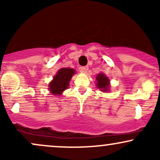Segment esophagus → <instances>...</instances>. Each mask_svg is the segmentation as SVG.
<instances>
[{"instance_id": "34e87169", "label": "esophagus", "mask_w": 160, "mask_h": 160, "mask_svg": "<svg viewBox=\"0 0 160 160\" xmlns=\"http://www.w3.org/2000/svg\"><path fill=\"white\" fill-rule=\"evenodd\" d=\"M80 71H81L82 73H86L88 71V70H89V67L88 66H83V67H80Z\"/></svg>"}]
</instances>
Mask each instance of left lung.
Instances as JSON below:
<instances>
[{
  "instance_id": "8db88e82",
  "label": "left lung",
  "mask_w": 160,
  "mask_h": 160,
  "mask_svg": "<svg viewBox=\"0 0 160 160\" xmlns=\"http://www.w3.org/2000/svg\"><path fill=\"white\" fill-rule=\"evenodd\" d=\"M97 83L96 86L98 89H100L103 92H107L109 90L110 88V80L103 73H100L96 77Z\"/></svg>"
}]
</instances>
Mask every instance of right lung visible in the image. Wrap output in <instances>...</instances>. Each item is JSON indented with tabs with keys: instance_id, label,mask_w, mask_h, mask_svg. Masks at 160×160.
<instances>
[{
	"instance_id": "right-lung-1",
	"label": "right lung",
	"mask_w": 160,
	"mask_h": 160,
	"mask_svg": "<svg viewBox=\"0 0 160 160\" xmlns=\"http://www.w3.org/2000/svg\"><path fill=\"white\" fill-rule=\"evenodd\" d=\"M74 73V69L70 68H63L58 70L53 80L49 84L48 89L50 92L56 95H61L62 92L68 88L70 80Z\"/></svg>"
}]
</instances>
